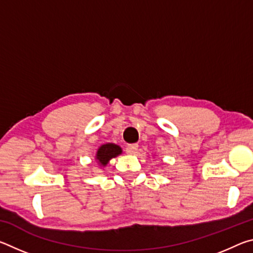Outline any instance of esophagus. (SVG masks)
Instances as JSON below:
<instances>
[{
  "mask_svg": "<svg viewBox=\"0 0 253 253\" xmlns=\"http://www.w3.org/2000/svg\"><path fill=\"white\" fill-rule=\"evenodd\" d=\"M137 149H138V145H137V144H129L126 147V153L127 154H135Z\"/></svg>",
  "mask_w": 253,
  "mask_h": 253,
  "instance_id": "1",
  "label": "esophagus"
}]
</instances>
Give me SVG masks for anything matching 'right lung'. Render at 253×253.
<instances>
[{"label":"right lung","mask_w":253,"mask_h":253,"mask_svg":"<svg viewBox=\"0 0 253 253\" xmlns=\"http://www.w3.org/2000/svg\"><path fill=\"white\" fill-rule=\"evenodd\" d=\"M122 148L116 144L107 143L101 145L96 153V160L99 166H106L111 158L117 157L122 154Z\"/></svg>","instance_id":"1"}]
</instances>
